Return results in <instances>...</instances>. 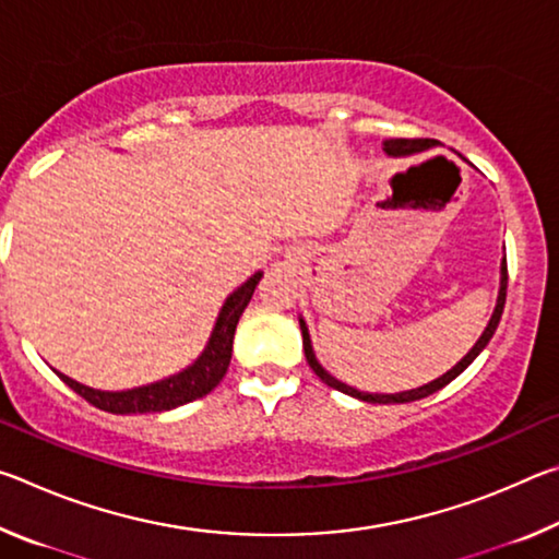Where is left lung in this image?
<instances>
[{
  "instance_id": "1",
  "label": "left lung",
  "mask_w": 559,
  "mask_h": 559,
  "mask_svg": "<svg viewBox=\"0 0 559 559\" xmlns=\"http://www.w3.org/2000/svg\"><path fill=\"white\" fill-rule=\"evenodd\" d=\"M437 145V140H384L382 150L384 155L390 157H409L414 153H421V150L433 147ZM506 288H508V266H506V257L500 261V286H498V298H496V308L493 313H490L488 325L484 328V333L476 340V345H473L466 355H463L456 365L451 367V370L443 372L437 380H431L421 386H414V390H404V392H394V394H380V392H362V390H355V386L345 384L343 380H337V377L330 374L323 365H320V359L316 357V349H313V340H310L308 333V325H306V318L298 316V323H300V333H302V349H306V359L310 365V370H313L320 380H323L328 386H333V390L343 392L347 396H355L359 402H370V404H406V402H416V400H424V396H429L433 392H439L441 386H447L449 382L456 380V377L466 370V367L476 359L480 353H484L486 345L490 343V337H493L496 328L500 323V316H503V308H506Z\"/></svg>"
}]
</instances>
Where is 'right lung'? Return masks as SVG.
I'll use <instances>...</instances> for the list:
<instances>
[{"instance_id": "right-lung-1", "label": "right lung", "mask_w": 559, "mask_h": 559, "mask_svg": "<svg viewBox=\"0 0 559 559\" xmlns=\"http://www.w3.org/2000/svg\"><path fill=\"white\" fill-rule=\"evenodd\" d=\"M263 271L251 273L241 286H236L226 300L222 302L219 316L214 320L212 335L206 340V345L192 365H187L185 370H179L163 380L150 382L143 386H132V390H96V386L81 384L71 380L69 374H61L53 370L61 380L71 386L75 394H81L83 400L98 406L103 412L110 414H147V412H169L177 406L189 404L200 396L210 394L216 384L222 382V377L229 370L231 362V347H234V333L239 325V318L249 306V300L257 290V283L261 281Z\"/></svg>"}]
</instances>
